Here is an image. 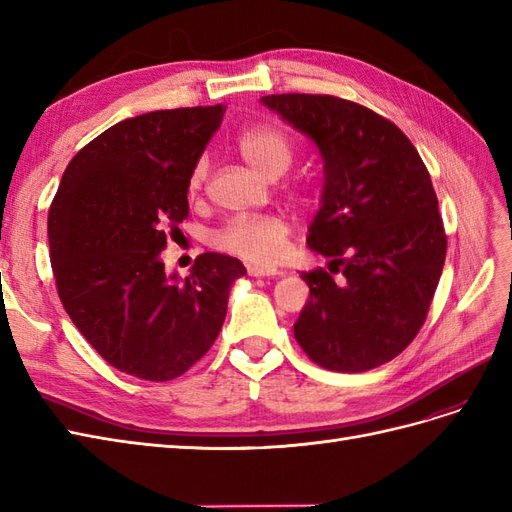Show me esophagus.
<instances>
[{
	"label": "esophagus",
	"instance_id": "esophagus-1",
	"mask_svg": "<svg viewBox=\"0 0 512 512\" xmlns=\"http://www.w3.org/2000/svg\"><path fill=\"white\" fill-rule=\"evenodd\" d=\"M247 273H250L252 277H280V275H284L282 271H277V269L256 267V265H250V267H247Z\"/></svg>",
	"mask_w": 512,
	"mask_h": 512
}]
</instances>
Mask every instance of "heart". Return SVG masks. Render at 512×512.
<instances>
[{"label": "heart", "instance_id": "b5f03b06", "mask_svg": "<svg viewBox=\"0 0 512 512\" xmlns=\"http://www.w3.org/2000/svg\"><path fill=\"white\" fill-rule=\"evenodd\" d=\"M241 158L265 177H280L292 162L290 138L273 126H252L237 136ZM207 177V162L198 160L192 168L188 188L196 192ZM288 226L275 215H256V218H235L215 232L213 243L218 250L239 256L252 265L269 267L286 252Z\"/></svg>", "mask_w": 512, "mask_h": 512}]
</instances>
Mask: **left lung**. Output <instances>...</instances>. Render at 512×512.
<instances>
[{"mask_svg":"<svg viewBox=\"0 0 512 512\" xmlns=\"http://www.w3.org/2000/svg\"><path fill=\"white\" fill-rule=\"evenodd\" d=\"M262 104L312 138L324 164L307 245L331 262L301 273L309 301L294 337L331 371L389 363L421 331L446 258L427 168L393 121L356 102L280 94Z\"/></svg>","mask_w":512,"mask_h":512,"instance_id":"1","label":"left lung"}]
</instances>
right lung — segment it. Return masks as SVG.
<instances>
[{
    "label": "right lung",
    "mask_w": 512,
    "mask_h": 512,
    "mask_svg": "<svg viewBox=\"0 0 512 512\" xmlns=\"http://www.w3.org/2000/svg\"><path fill=\"white\" fill-rule=\"evenodd\" d=\"M226 108L123 119L85 145L49 209L51 265L74 327L102 359L141 380L185 374L213 346L241 260L205 252L185 280L162 250L188 218V179Z\"/></svg>",
    "instance_id": "1"
}]
</instances>
